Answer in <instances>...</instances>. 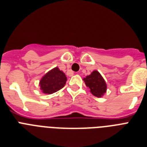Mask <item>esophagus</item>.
I'll return each mask as SVG.
<instances>
[{"label": "esophagus", "instance_id": "obj_1", "mask_svg": "<svg viewBox=\"0 0 147 147\" xmlns=\"http://www.w3.org/2000/svg\"><path fill=\"white\" fill-rule=\"evenodd\" d=\"M72 75H74V72L73 71H71V73H70L69 76H72Z\"/></svg>", "mask_w": 147, "mask_h": 147}]
</instances>
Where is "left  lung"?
Here are the masks:
<instances>
[{"label": "left lung", "instance_id": "left-lung-1", "mask_svg": "<svg viewBox=\"0 0 147 147\" xmlns=\"http://www.w3.org/2000/svg\"><path fill=\"white\" fill-rule=\"evenodd\" d=\"M83 80L93 96L97 98H101L104 96L107 90V84L102 75L98 71L94 70Z\"/></svg>", "mask_w": 147, "mask_h": 147}]
</instances>
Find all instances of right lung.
<instances>
[{
  "label": "right lung",
  "mask_w": 147,
  "mask_h": 147,
  "mask_svg": "<svg viewBox=\"0 0 147 147\" xmlns=\"http://www.w3.org/2000/svg\"><path fill=\"white\" fill-rule=\"evenodd\" d=\"M67 78L63 71L55 67L43 76L39 81L42 92L45 94H52L65 86Z\"/></svg>",
  "instance_id": "obj_1"
}]
</instances>
